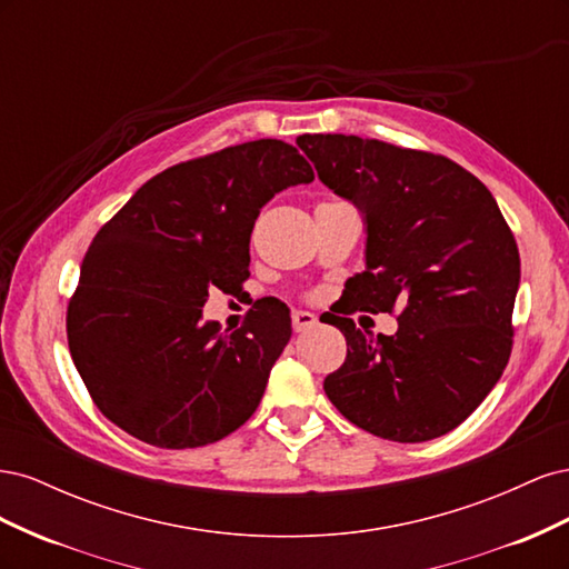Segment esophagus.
Wrapping results in <instances>:
<instances>
[{"label": "esophagus", "mask_w": 569, "mask_h": 569, "mask_svg": "<svg viewBox=\"0 0 569 569\" xmlns=\"http://www.w3.org/2000/svg\"><path fill=\"white\" fill-rule=\"evenodd\" d=\"M318 325V318L308 311H295L291 313V327H295V332H306L311 330V327Z\"/></svg>", "instance_id": "34e87169"}]
</instances>
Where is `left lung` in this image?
I'll use <instances>...</instances> for the list:
<instances>
[{"label": "left lung", "instance_id": "8db88e82", "mask_svg": "<svg viewBox=\"0 0 569 569\" xmlns=\"http://www.w3.org/2000/svg\"><path fill=\"white\" fill-rule=\"evenodd\" d=\"M297 144L335 194L366 213V270L343 289L347 360L325 393L356 427L418 443L456 429L501 380L512 349L520 251L485 182L432 151L356 134ZM402 308L396 336L346 316Z\"/></svg>", "mask_w": 569, "mask_h": 569}]
</instances>
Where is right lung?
I'll return each instance as SVG.
<instances>
[{
  "label": "right lung",
  "instance_id": "right-lung-1",
  "mask_svg": "<svg viewBox=\"0 0 569 569\" xmlns=\"http://www.w3.org/2000/svg\"><path fill=\"white\" fill-rule=\"evenodd\" d=\"M297 147L256 140L166 168L97 232L68 301L73 363L94 406L159 449H197L242 427L291 337L284 303L222 335L201 322L209 289L249 278L263 206L311 182Z\"/></svg>",
  "mask_w": 569,
  "mask_h": 569
}]
</instances>
